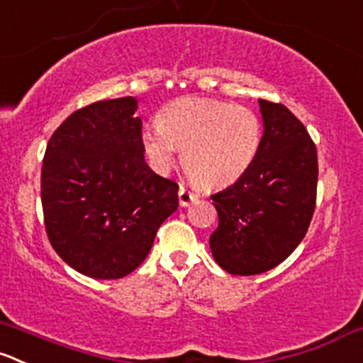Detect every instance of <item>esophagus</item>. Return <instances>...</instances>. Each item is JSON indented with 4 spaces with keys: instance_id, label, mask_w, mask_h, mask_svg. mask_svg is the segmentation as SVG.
<instances>
[{
    "instance_id": "34e87169",
    "label": "esophagus",
    "mask_w": 363,
    "mask_h": 363,
    "mask_svg": "<svg viewBox=\"0 0 363 363\" xmlns=\"http://www.w3.org/2000/svg\"><path fill=\"white\" fill-rule=\"evenodd\" d=\"M196 200H199V195H196L195 191L184 188V186H181V188H179V203H181L182 207H188L189 203L196 202Z\"/></svg>"
}]
</instances>
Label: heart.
Returning a JSON list of instances; mask_svg holds the SVG:
<instances>
[{"label": "heart", "instance_id": "1", "mask_svg": "<svg viewBox=\"0 0 363 363\" xmlns=\"http://www.w3.org/2000/svg\"><path fill=\"white\" fill-rule=\"evenodd\" d=\"M260 142L262 122L255 111L202 97L167 104L156 128L142 133V149L154 170H170L181 149L186 170L209 189L239 181L257 160Z\"/></svg>", "mask_w": 363, "mask_h": 363}]
</instances>
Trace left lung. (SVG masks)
<instances>
[{"label": "left lung", "instance_id": "obj_1", "mask_svg": "<svg viewBox=\"0 0 363 363\" xmlns=\"http://www.w3.org/2000/svg\"><path fill=\"white\" fill-rule=\"evenodd\" d=\"M262 142L250 170L211 195L218 228L209 246L230 275L273 269L305 238L315 209L318 150L284 104L259 99Z\"/></svg>", "mask_w": 363, "mask_h": 363}]
</instances>
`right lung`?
<instances>
[{
	"mask_svg": "<svg viewBox=\"0 0 363 363\" xmlns=\"http://www.w3.org/2000/svg\"><path fill=\"white\" fill-rule=\"evenodd\" d=\"M135 97L74 111L42 163L48 238L81 275L115 280L145 260L157 228L179 207V186L145 163Z\"/></svg>",
	"mask_w": 363,
	"mask_h": 363,
	"instance_id": "1",
	"label": "right lung"
}]
</instances>
